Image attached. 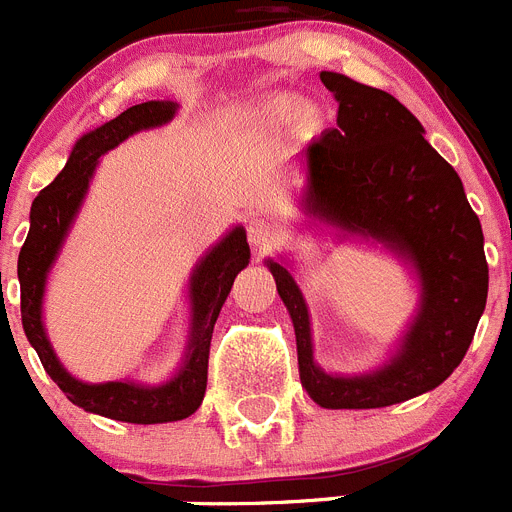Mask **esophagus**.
<instances>
[{
    "mask_svg": "<svg viewBox=\"0 0 512 512\" xmlns=\"http://www.w3.org/2000/svg\"><path fill=\"white\" fill-rule=\"evenodd\" d=\"M246 230H248V243H251L256 251H266L271 243L277 241V228H274L269 220H264V217H251Z\"/></svg>",
    "mask_w": 512,
    "mask_h": 512,
    "instance_id": "34e87169",
    "label": "esophagus"
}]
</instances>
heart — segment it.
<instances>
[{"mask_svg": "<svg viewBox=\"0 0 512 512\" xmlns=\"http://www.w3.org/2000/svg\"><path fill=\"white\" fill-rule=\"evenodd\" d=\"M264 115L274 122H284L295 115L297 128H300L302 133L318 130L320 122H323V112H320L318 104H312V102L297 104V99L292 97V94H277V97H271L269 102L264 104Z\"/></svg>", "mask_w": 512, "mask_h": 512, "instance_id": "b5f03b06", "label": "heart"}]
</instances>
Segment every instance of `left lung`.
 <instances>
[{
    "instance_id": "left-lung-1",
    "label": "left lung",
    "mask_w": 512,
    "mask_h": 512,
    "mask_svg": "<svg viewBox=\"0 0 512 512\" xmlns=\"http://www.w3.org/2000/svg\"><path fill=\"white\" fill-rule=\"evenodd\" d=\"M338 102V125L302 148L307 223L343 241L377 243L418 282V310L395 351L364 374L315 364L307 302L284 259H266L297 336L300 382L320 408L372 410L436 390L467 354L485 312V235L464 184L423 138L418 117L382 89L320 71Z\"/></svg>"
}]
</instances>
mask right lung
I'll return each instance as SVG.
<instances>
[{"instance_id":"add662e5","label":"right lung","mask_w":512,"mask_h":512,"mask_svg":"<svg viewBox=\"0 0 512 512\" xmlns=\"http://www.w3.org/2000/svg\"><path fill=\"white\" fill-rule=\"evenodd\" d=\"M179 104L174 99H151V102L133 104L115 120L104 122L89 130L74 143L69 161L61 174L53 179L43 192L35 197L30 207V233L17 259V279H20V310L22 328L30 346L38 351L40 364L61 392L74 405L87 413L104 418L122 420V423H171L184 420L202 405L207 390V359H210L212 328L230 295L238 271L246 269L251 259V248L246 241L243 225L220 238L194 264L189 274V341L184 351L182 366L171 379L161 384H138L133 379H115V382H81L66 372L58 361L48 333L43 325V297L48 274L56 264L69 230L87 200L89 184L99 166V158L130 135L140 130L161 128L174 120Z\"/></svg>"}]
</instances>
